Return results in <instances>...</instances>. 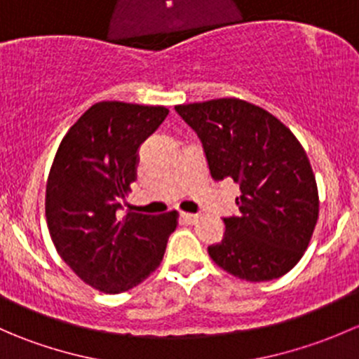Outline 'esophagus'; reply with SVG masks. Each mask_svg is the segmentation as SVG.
Returning a JSON list of instances; mask_svg holds the SVG:
<instances>
[{"mask_svg":"<svg viewBox=\"0 0 359 359\" xmlns=\"http://www.w3.org/2000/svg\"><path fill=\"white\" fill-rule=\"evenodd\" d=\"M180 219L186 220L187 224H194L198 219H200V215H198V213H186V212H182V213H180Z\"/></svg>","mask_w":359,"mask_h":359,"instance_id":"esophagus-1","label":"esophagus"}]
</instances>
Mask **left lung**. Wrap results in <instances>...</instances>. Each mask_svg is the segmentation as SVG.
Listing matches in <instances>:
<instances>
[{
    "label": "left lung",
    "mask_w": 359,
    "mask_h": 359,
    "mask_svg": "<svg viewBox=\"0 0 359 359\" xmlns=\"http://www.w3.org/2000/svg\"><path fill=\"white\" fill-rule=\"evenodd\" d=\"M198 133L215 182L240 184L238 217H226L213 262L247 281L281 278L302 259L320 200L313 168L297 137L262 107L240 99L175 106Z\"/></svg>",
    "instance_id": "left-lung-1"
}]
</instances>
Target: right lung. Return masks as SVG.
<instances>
[{
    "label": "right lung",
    "mask_w": 359,
    "mask_h": 359,
    "mask_svg": "<svg viewBox=\"0 0 359 359\" xmlns=\"http://www.w3.org/2000/svg\"><path fill=\"white\" fill-rule=\"evenodd\" d=\"M163 106L97 102L57 149L46 182L50 236L64 262L95 290L119 293L158 269L179 213L123 208L137 179L139 147L165 121Z\"/></svg>",
    "instance_id": "add662e5"
}]
</instances>
